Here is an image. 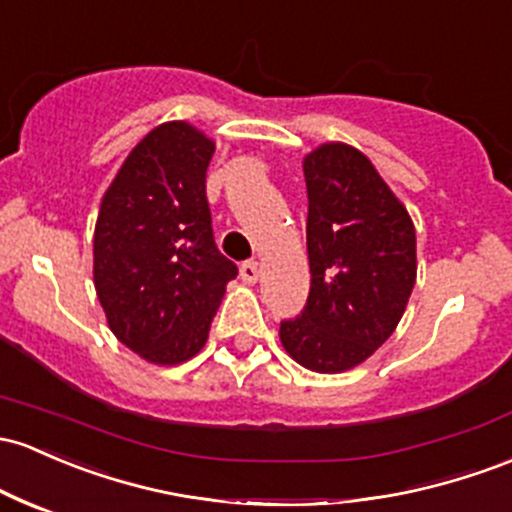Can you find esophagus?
<instances>
[{
  "label": "esophagus",
  "mask_w": 512,
  "mask_h": 512,
  "mask_svg": "<svg viewBox=\"0 0 512 512\" xmlns=\"http://www.w3.org/2000/svg\"><path fill=\"white\" fill-rule=\"evenodd\" d=\"M240 277H243L245 284H255L257 277H260V267H257L255 260H247L240 265Z\"/></svg>",
  "instance_id": "esophagus-1"
}]
</instances>
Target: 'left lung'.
I'll list each match as a JSON object with an SVG mask.
<instances>
[{"mask_svg": "<svg viewBox=\"0 0 512 512\" xmlns=\"http://www.w3.org/2000/svg\"><path fill=\"white\" fill-rule=\"evenodd\" d=\"M311 291L282 320L284 350L306 369L357 367L396 330L415 284V228L372 162L345 143L303 160Z\"/></svg>", "mask_w": 512, "mask_h": 512, "instance_id": "left-lung-1", "label": "left lung"}]
</instances>
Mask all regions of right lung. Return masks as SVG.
Here are the masks:
<instances>
[{"label":"right lung","instance_id":"1","mask_svg":"<svg viewBox=\"0 0 512 512\" xmlns=\"http://www.w3.org/2000/svg\"><path fill=\"white\" fill-rule=\"evenodd\" d=\"M213 150L189 123H162L131 150L101 199L94 286L116 338L148 362L194 357L226 284L238 277L213 240Z\"/></svg>","mask_w":512,"mask_h":512}]
</instances>
